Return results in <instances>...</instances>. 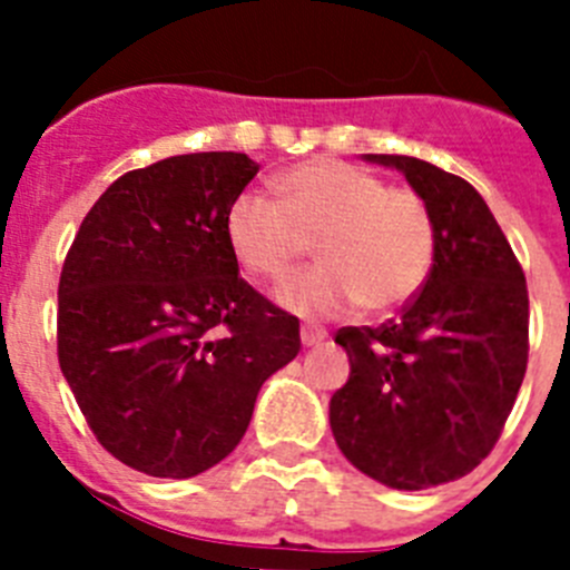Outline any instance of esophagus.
Listing matches in <instances>:
<instances>
[{
  "mask_svg": "<svg viewBox=\"0 0 570 570\" xmlns=\"http://www.w3.org/2000/svg\"><path fill=\"white\" fill-rule=\"evenodd\" d=\"M299 336H302V345L314 347V345H322L328 334H325V328H314V325H305Z\"/></svg>",
  "mask_w": 570,
  "mask_h": 570,
  "instance_id": "obj_1",
  "label": "esophagus"
}]
</instances>
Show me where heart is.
Returning <instances> with one entry per match:
<instances>
[{
  "label": "heart",
  "instance_id": "1",
  "mask_svg": "<svg viewBox=\"0 0 570 570\" xmlns=\"http://www.w3.org/2000/svg\"><path fill=\"white\" fill-rule=\"evenodd\" d=\"M279 199L242 190L225 214V239L242 268L279 282L316 242L320 268L282 285L279 305L305 320L405 305L434 268L436 228L425 199L385 188L360 165L320 156L276 179Z\"/></svg>",
  "mask_w": 570,
  "mask_h": 570
}]
</instances>
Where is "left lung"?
I'll use <instances>...</instances> for the list:
<instances>
[{
	"mask_svg": "<svg viewBox=\"0 0 570 570\" xmlns=\"http://www.w3.org/2000/svg\"><path fill=\"white\" fill-rule=\"evenodd\" d=\"M396 168L434 216L436 256L400 320L342 328L351 376L331 396V431L354 468L396 491L460 480L491 454L528 365V288L473 185L416 156Z\"/></svg>",
	"mask_w": 570,
	"mask_h": 570,
	"instance_id": "left-lung-1",
	"label": "left lung"
}]
</instances>
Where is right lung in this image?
Instances as JSON below:
<instances>
[{"label": "right lung", "mask_w": 570, "mask_h": 570, "mask_svg": "<svg viewBox=\"0 0 570 570\" xmlns=\"http://www.w3.org/2000/svg\"><path fill=\"white\" fill-rule=\"evenodd\" d=\"M259 170L234 150L119 176L59 276V367L105 451L163 480L208 471L248 431L299 320L239 276L228 205Z\"/></svg>", "instance_id": "1"}]
</instances>
